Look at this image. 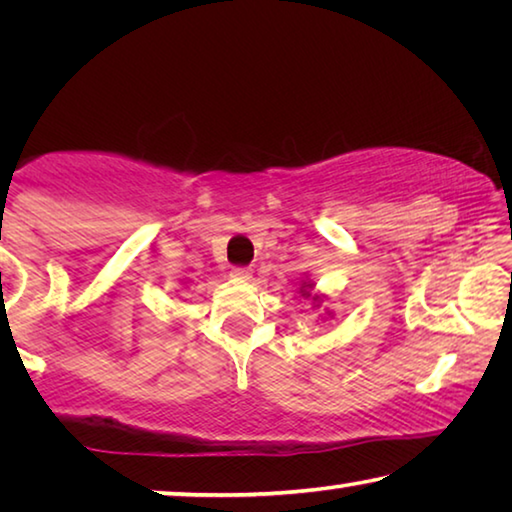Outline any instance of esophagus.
Returning a JSON list of instances; mask_svg holds the SVG:
<instances>
[{
    "instance_id": "obj_1",
    "label": "esophagus",
    "mask_w": 512,
    "mask_h": 512,
    "mask_svg": "<svg viewBox=\"0 0 512 512\" xmlns=\"http://www.w3.org/2000/svg\"><path fill=\"white\" fill-rule=\"evenodd\" d=\"M230 277H232V280H237V282H248L253 275H250L248 268H232Z\"/></svg>"
}]
</instances>
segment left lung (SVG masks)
I'll return each instance as SVG.
<instances>
[{
	"instance_id": "obj_1",
	"label": "left lung",
	"mask_w": 512,
	"mask_h": 512,
	"mask_svg": "<svg viewBox=\"0 0 512 512\" xmlns=\"http://www.w3.org/2000/svg\"><path fill=\"white\" fill-rule=\"evenodd\" d=\"M298 298H302V300H307L309 305H311V309H320L325 305V300H327V296L325 293H320V291H316V282L311 280L309 275H305V277H300V291H298ZM325 311V316L320 314L318 318H320V323H325V320H329L334 316V311L332 309H323Z\"/></svg>"
}]
</instances>
